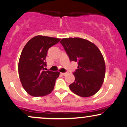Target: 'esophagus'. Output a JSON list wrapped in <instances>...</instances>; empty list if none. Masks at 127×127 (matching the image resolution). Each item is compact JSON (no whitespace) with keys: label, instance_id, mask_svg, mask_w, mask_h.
Returning <instances> with one entry per match:
<instances>
[{"label":"esophagus","instance_id":"34e87169","mask_svg":"<svg viewBox=\"0 0 127 127\" xmlns=\"http://www.w3.org/2000/svg\"><path fill=\"white\" fill-rule=\"evenodd\" d=\"M67 74V73H61V75H64V76H65V75H66Z\"/></svg>","mask_w":127,"mask_h":127}]
</instances>
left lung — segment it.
Wrapping results in <instances>:
<instances>
[{
  "label": "left lung",
  "mask_w": 127,
  "mask_h": 127,
  "mask_svg": "<svg viewBox=\"0 0 127 127\" xmlns=\"http://www.w3.org/2000/svg\"><path fill=\"white\" fill-rule=\"evenodd\" d=\"M70 60L78 62L73 75L75 82L69 85L71 91L82 97L95 95L103 85L106 73L103 56L98 47L88 39L65 38L60 41Z\"/></svg>",
  "instance_id": "8db88e82"
}]
</instances>
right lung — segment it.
I'll return each mask as SVG.
<instances>
[{
    "label": "right lung",
    "instance_id": "1",
    "mask_svg": "<svg viewBox=\"0 0 127 127\" xmlns=\"http://www.w3.org/2000/svg\"><path fill=\"white\" fill-rule=\"evenodd\" d=\"M60 38L37 35L24 46L20 57L18 70L24 90L31 96L42 97L54 89L60 72L45 71L48 49L60 42Z\"/></svg>",
    "mask_w": 127,
    "mask_h": 127
}]
</instances>
